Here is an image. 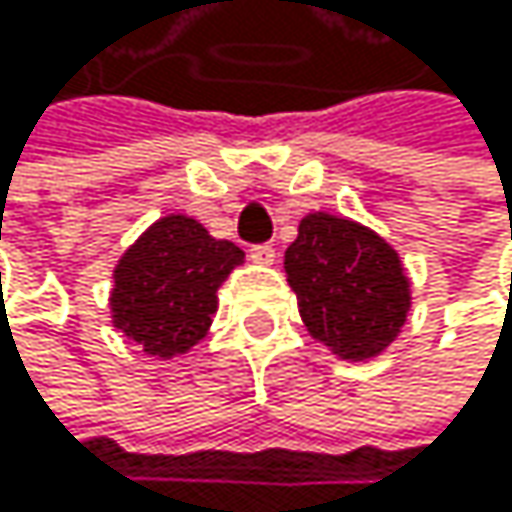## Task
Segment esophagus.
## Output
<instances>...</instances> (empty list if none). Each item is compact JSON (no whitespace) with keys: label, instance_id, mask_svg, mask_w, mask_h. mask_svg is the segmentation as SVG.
Returning <instances> with one entry per match:
<instances>
[{"label":"esophagus","instance_id":"esophagus-1","mask_svg":"<svg viewBox=\"0 0 512 512\" xmlns=\"http://www.w3.org/2000/svg\"><path fill=\"white\" fill-rule=\"evenodd\" d=\"M248 258H251L254 264H261V267H270V264L276 261V248H273V245H251Z\"/></svg>","mask_w":512,"mask_h":512}]
</instances>
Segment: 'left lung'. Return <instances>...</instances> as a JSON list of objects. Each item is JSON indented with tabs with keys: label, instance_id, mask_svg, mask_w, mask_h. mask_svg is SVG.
Wrapping results in <instances>:
<instances>
[{
	"label": "left lung",
	"instance_id": "left-lung-1",
	"mask_svg": "<svg viewBox=\"0 0 512 512\" xmlns=\"http://www.w3.org/2000/svg\"><path fill=\"white\" fill-rule=\"evenodd\" d=\"M285 276L307 331L341 359L381 356L408 322L411 282L396 248L341 214H307L285 251Z\"/></svg>",
	"mask_w": 512,
	"mask_h": 512
}]
</instances>
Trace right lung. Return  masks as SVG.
<instances>
[{
    "instance_id": "right-lung-1",
    "label": "right lung",
    "mask_w": 512,
    "mask_h": 512,
    "mask_svg": "<svg viewBox=\"0 0 512 512\" xmlns=\"http://www.w3.org/2000/svg\"><path fill=\"white\" fill-rule=\"evenodd\" d=\"M242 261L239 245L214 239L196 218L165 214L113 267V328L156 359L190 353L218 313V288Z\"/></svg>"
}]
</instances>
